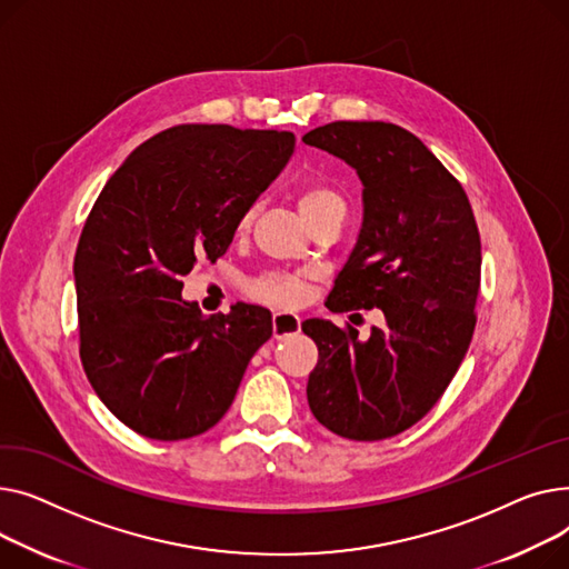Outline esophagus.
Wrapping results in <instances>:
<instances>
[{"instance_id": "esophagus-1", "label": "esophagus", "mask_w": 569, "mask_h": 569, "mask_svg": "<svg viewBox=\"0 0 569 569\" xmlns=\"http://www.w3.org/2000/svg\"><path fill=\"white\" fill-rule=\"evenodd\" d=\"M300 330V317L296 312H273V336L278 340L293 336Z\"/></svg>"}]
</instances>
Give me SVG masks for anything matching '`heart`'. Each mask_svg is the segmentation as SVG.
<instances>
[{"label": "heart", "instance_id": "1", "mask_svg": "<svg viewBox=\"0 0 569 569\" xmlns=\"http://www.w3.org/2000/svg\"><path fill=\"white\" fill-rule=\"evenodd\" d=\"M332 202H342V197L330 186L306 183V186L298 188V209L303 211L306 218L310 213L319 211L321 207L332 204ZM254 213H257V204H248L241 211V216L237 220V231L239 233L248 231V227L252 224ZM248 289H250L252 296L266 300V303H271V306H278V308L300 303V300L306 298V280H303V276H296V273H278V271L263 273L257 280H252L248 284Z\"/></svg>", "mask_w": 569, "mask_h": 569}]
</instances>
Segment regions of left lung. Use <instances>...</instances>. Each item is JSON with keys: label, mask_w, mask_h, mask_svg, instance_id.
I'll return each mask as SVG.
<instances>
[{"label": "left lung", "mask_w": 569, "mask_h": 569, "mask_svg": "<svg viewBox=\"0 0 569 569\" xmlns=\"http://www.w3.org/2000/svg\"><path fill=\"white\" fill-rule=\"evenodd\" d=\"M303 142L342 158L362 181V227L326 308L383 312L367 340L349 323L303 321L319 349L308 405L338 437L381 441L427 416L469 351L480 231L461 183L413 132L332 121Z\"/></svg>", "instance_id": "1"}]
</instances>
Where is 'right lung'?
<instances>
[{
  "instance_id": "add662e5",
  "label": "right lung",
  "mask_w": 569,
  "mask_h": 569,
  "mask_svg": "<svg viewBox=\"0 0 569 569\" xmlns=\"http://www.w3.org/2000/svg\"><path fill=\"white\" fill-rule=\"evenodd\" d=\"M293 147L287 130L183 123L140 144L100 190L73 261L80 358L100 402L142 437L211 429L273 336L259 306L202 315L181 278L227 252Z\"/></svg>"
}]
</instances>
